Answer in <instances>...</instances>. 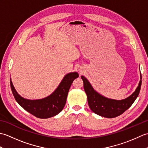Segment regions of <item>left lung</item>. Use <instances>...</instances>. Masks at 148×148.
<instances>
[{"mask_svg":"<svg viewBox=\"0 0 148 148\" xmlns=\"http://www.w3.org/2000/svg\"><path fill=\"white\" fill-rule=\"evenodd\" d=\"M81 77L83 81L84 89L87 95L88 103L90 109L95 114L108 118L117 117L132 105L139 95L142 83V77L140 73V80L135 92L126 99L115 100L107 98L100 94L94 90L92 84L85 77L81 76Z\"/></svg>","mask_w":148,"mask_h":148,"instance_id":"obj_1","label":"left lung"}]
</instances>
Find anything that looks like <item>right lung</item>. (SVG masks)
<instances>
[{
	"instance_id": "obj_1",
	"label": "right lung",
	"mask_w": 148,
	"mask_h": 148,
	"mask_svg": "<svg viewBox=\"0 0 148 148\" xmlns=\"http://www.w3.org/2000/svg\"><path fill=\"white\" fill-rule=\"evenodd\" d=\"M78 77L79 74L76 72L67 74L51 95L40 99L30 100L21 97L15 90L10 78L11 88L15 100L25 110L37 118L46 119L57 115L62 111L69 88L74 80Z\"/></svg>"
}]
</instances>
